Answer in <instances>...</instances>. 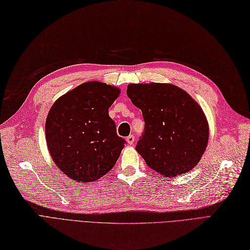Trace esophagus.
Returning a JSON list of instances; mask_svg holds the SVG:
<instances>
[{"label":"esophagus","mask_w":250,"mask_h":250,"mask_svg":"<svg viewBox=\"0 0 250 250\" xmlns=\"http://www.w3.org/2000/svg\"><path fill=\"white\" fill-rule=\"evenodd\" d=\"M125 140H126L127 144H130V146H132V144H133V143H134V141H135V136H134V135H130V136H127Z\"/></svg>","instance_id":"1"}]
</instances>
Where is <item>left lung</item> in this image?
Returning <instances> with one entry per match:
<instances>
[{"label": "left lung", "mask_w": 250, "mask_h": 250, "mask_svg": "<svg viewBox=\"0 0 250 250\" xmlns=\"http://www.w3.org/2000/svg\"><path fill=\"white\" fill-rule=\"evenodd\" d=\"M126 94L142 111L146 126L136 150L148 167L172 178L196 166L208 140L199 104L172 84H130Z\"/></svg>", "instance_id": "obj_1"}]
</instances>
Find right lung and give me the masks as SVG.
Segmentation results:
<instances>
[{
    "instance_id": "add662e5",
    "label": "right lung",
    "mask_w": 250,
    "mask_h": 250,
    "mask_svg": "<svg viewBox=\"0 0 250 250\" xmlns=\"http://www.w3.org/2000/svg\"><path fill=\"white\" fill-rule=\"evenodd\" d=\"M119 88L90 81L54 103L45 123L50 155L60 170L77 182H93L115 165L125 140L117 136L109 108Z\"/></svg>"
}]
</instances>
